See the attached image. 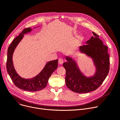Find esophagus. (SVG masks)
<instances>
[{"label": "esophagus", "instance_id": "1", "mask_svg": "<svg viewBox=\"0 0 120 120\" xmlns=\"http://www.w3.org/2000/svg\"><path fill=\"white\" fill-rule=\"evenodd\" d=\"M58 62H59V64H62L63 63V62H64L63 59H62V58H60V59H59V61H58Z\"/></svg>", "mask_w": 120, "mask_h": 120}]
</instances>
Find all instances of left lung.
<instances>
[{
  "instance_id": "8db88e82",
  "label": "left lung",
  "mask_w": 120,
  "mask_h": 120,
  "mask_svg": "<svg viewBox=\"0 0 120 120\" xmlns=\"http://www.w3.org/2000/svg\"><path fill=\"white\" fill-rule=\"evenodd\" d=\"M92 33L93 36L87 41L86 45L79 46V49L94 60L96 68L94 76L90 78L84 76L71 58L66 57L67 62L63 64L66 70V86L71 90L79 94H85L98 89L108 75L110 70L108 47L103 44L97 34L94 32Z\"/></svg>"
}]
</instances>
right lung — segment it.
<instances>
[{
  "mask_svg": "<svg viewBox=\"0 0 120 120\" xmlns=\"http://www.w3.org/2000/svg\"><path fill=\"white\" fill-rule=\"evenodd\" d=\"M31 28L24 29L20 34L13 40L8 49L7 70L13 82L15 85L22 90L29 91H37L45 88L48 80L58 66V60H54L47 62L42 71L34 78L25 79L20 77L16 72L12 61V55L16 47L23 37V34L30 32Z\"/></svg>",
  "mask_w": 120,
  "mask_h": 120,
  "instance_id": "obj_1",
  "label": "right lung"
}]
</instances>
